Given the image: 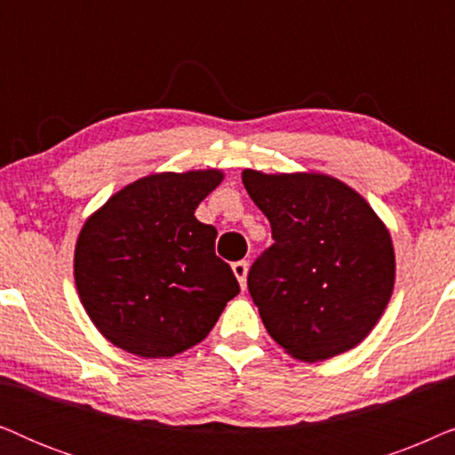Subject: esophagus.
Segmentation results:
<instances>
[{"label": "esophagus", "instance_id": "1", "mask_svg": "<svg viewBox=\"0 0 455 455\" xmlns=\"http://www.w3.org/2000/svg\"><path fill=\"white\" fill-rule=\"evenodd\" d=\"M232 271L235 279H238L240 288L246 290V273H248V263L246 260H235V263L232 265Z\"/></svg>", "mask_w": 455, "mask_h": 455}]
</instances>
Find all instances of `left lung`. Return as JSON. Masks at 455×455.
<instances>
[{
    "instance_id": "obj_1",
    "label": "left lung",
    "mask_w": 455,
    "mask_h": 455,
    "mask_svg": "<svg viewBox=\"0 0 455 455\" xmlns=\"http://www.w3.org/2000/svg\"><path fill=\"white\" fill-rule=\"evenodd\" d=\"M242 182L275 240L248 271L267 331L304 363L352 350L394 291L387 228L356 190L325 173L244 170Z\"/></svg>"
}]
</instances>
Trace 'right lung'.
I'll list each match as a JSON object with an SVG mask.
<instances>
[{
	"mask_svg": "<svg viewBox=\"0 0 455 455\" xmlns=\"http://www.w3.org/2000/svg\"><path fill=\"white\" fill-rule=\"evenodd\" d=\"M220 170L153 173L116 192L80 229V302L111 344L170 358L207 338L240 285L215 254L217 229L195 211Z\"/></svg>",
	"mask_w": 455,
	"mask_h": 455,
	"instance_id": "add662e5",
	"label": "right lung"
}]
</instances>
